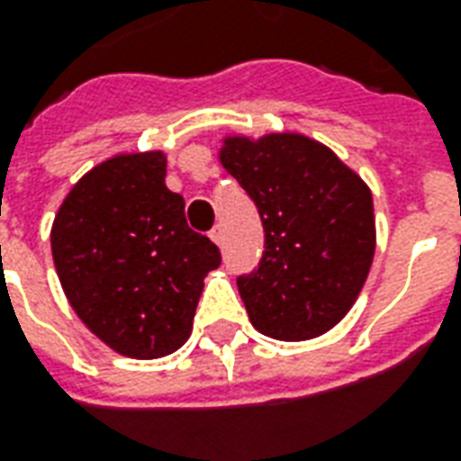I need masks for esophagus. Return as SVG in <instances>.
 Instances as JSON below:
<instances>
[{"mask_svg":"<svg viewBox=\"0 0 461 461\" xmlns=\"http://www.w3.org/2000/svg\"><path fill=\"white\" fill-rule=\"evenodd\" d=\"M210 237H212V241H214V244H221V241H224V234H221L220 224H217V227H212Z\"/></svg>","mask_w":461,"mask_h":461,"instance_id":"esophagus-1","label":"esophagus"}]
</instances>
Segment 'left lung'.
Instances as JSON below:
<instances>
[{"mask_svg": "<svg viewBox=\"0 0 461 461\" xmlns=\"http://www.w3.org/2000/svg\"><path fill=\"white\" fill-rule=\"evenodd\" d=\"M220 160L264 224L259 267L237 279L251 326L276 340L330 330L356 303L375 254L367 185L299 132L231 135Z\"/></svg>", "mask_w": 461, "mask_h": 461, "instance_id": "left-lung-1", "label": "left lung"}]
</instances>
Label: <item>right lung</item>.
I'll return each mask as SVG.
<instances>
[{
  "instance_id": "1",
  "label": "right lung",
  "mask_w": 461,
  "mask_h": 461,
  "mask_svg": "<svg viewBox=\"0 0 461 461\" xmlns=\"http://www.w3.org/2000/svg\"><path fill=\"white\" fill-rule=\"evenodd\" d=\"M160 150L115 155L66 194L51 254L71 309L115 353L170 356L190 339L204 276L220 247L185 220V200L165 187Z\"/></svg>"
}]
</instances>
